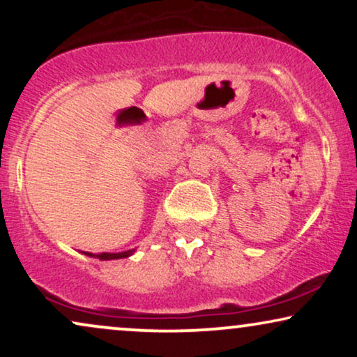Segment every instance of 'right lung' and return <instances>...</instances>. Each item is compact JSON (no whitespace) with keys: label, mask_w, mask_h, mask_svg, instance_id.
I'll list each match as a JSON object with an SVG mask.
<instances>
[{"label":"right lung","mask_w":357,"mask_h":357,"mask_svg":"<svg viewBox=\"0 0 357 357\" xmlns=\"http://www.w3.org/2000/svg\"><path fill=\"white\" fill-rule=\"evenodd\" d=\"M135 253V248H131V250H126V252H120V253H89V252H84V255L87 257H94V258H99V260H119V258H128Z\"/></svg>","instance_id":"1"}]
</instances>
